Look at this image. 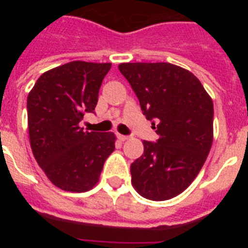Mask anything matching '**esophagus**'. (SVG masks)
Returning a JSON list of instances; mask_svg holds the SVG:
<instances>
[{"label":"esophagus","mask_w":248,"mask_h":248,"mask_svg":"<svg viewBox=\"0 0 248 248\" xmlns=\"http://www.w3.org/2000/svg\"><path fill=\"white\" fill-rule=\"evenodd\" d=\"M117 137H118V139L120 140V141H125L126 139H128V135H123V134H117Z\"/></svg>","instance_id":"esophagus-1"}]
</instances>
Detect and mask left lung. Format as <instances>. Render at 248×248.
Wrapping results in <instances>:
<instances>
[{"mask_svg": "<svg viewBox=\"0 0 248 248\" xmlns=\"http://www.w3.org/2000/svg\"><path fill=\"white\" fill-rule=\"evenodd\" d=\"M119 71L137 94L159 139L144 140L130 165L131 184L143 198L172 199L194 181L214 137V104L200 80L171 63H122Z\"/></svg>", "mask_w": 248, "mask_h": 248, "instance_id": "1", "label": "left lung"}]
</instances>
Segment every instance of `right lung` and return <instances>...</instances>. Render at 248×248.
Instances as JSON below:
<instances>
[{"label": "right lung", "instance_id": "obj_1", "mask_svg": "<svg viewBox=\"0 0 248 248\" xmlns=\"http://www.w3.org/2000/svg\"><path fill=\"white\" fill-rule=\"evenodd\" d=\"M110 63L74 61L46 72L27 98L28 133L34 159L57 187L84 192L98 183L115 149L113 133L85 131Z\"/></svg>", "mask_w": 248, "mask_h": 248}]
</instances>
